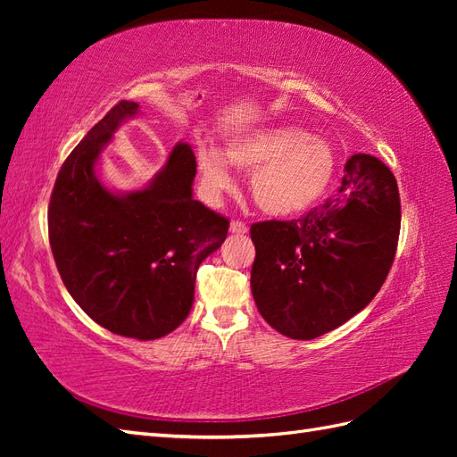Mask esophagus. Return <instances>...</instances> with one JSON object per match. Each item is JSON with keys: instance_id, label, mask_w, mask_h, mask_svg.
<instances>
[{"instance_id": "esophagus-1", "label": "esophagus", "mask_w": 457, "mask_h": 457, "mask_svg": "<svg viewBox=\"0 0 457 457\" xmlns=\"http://www.w3.org/2000/svg\"><path fill=\"white\" fill-rule=\"evenodd\" d=\"M230 232L232 234H245L247 232V225L244 223V220H232L230 223Z\"/></svg>"}]
</instances>
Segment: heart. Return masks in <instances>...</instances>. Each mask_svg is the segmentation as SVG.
Returning <instances> with one entry per match:
<instances>
[{"mask_svg": "<svg viewBox=\"0 0 457 457\" xmlns=\"http://www.w3.org/2000/svg\"><path fill=\"white\" fill-rule=\"evenodd\" d=\"M228 163L252 173L250 190L262 212L289 217L318 202L336 171L329 145L292 126H274L234 137L225 146ZM200 181L210 196L232 187L228 165L215 148L196 154Z\"/></svg>", "mask_w": 457, "mask_h": 457, "instance_id": "heart-1", "label": "heart"}]
</instances>
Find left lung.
Instances as JSON below:
<instances>
[{
  "label": "left lung",
  "instance_id": "left-lung-1",
  "mask_svg": "<svg viewBox=\"0 0 457 457\" xmlns=\"http://www.w3.org/2000/svg\"><path fill=\"white\" fill-rule=\"evenodd\" d=\"M334 198L294 220L252 225V294L282 336L314 339L361 312L381 289L396 253V179L370 154H354Z\"/></svg>",
  "mask_w": 457,
  "mask_h": 457
}]
</instances>
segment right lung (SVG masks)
<instances>
[{"label": "right lung", "mask_w": 457, "mask_h": 457, "mask_svg": "<svg viewBox=\"0 0 457 457\" xmlns=\"http://www.w3.org/2000/svg\"><path fill=\"white\" fill-rule=\"evenodd\" d=\"M139 104L120 101L71 152L53 187L49 244L61 278L96 324L150 341L181 326L202 261L219 250L228 219L192 198L196 156L177 143L141 188L114 195L95 175L101 150Z\"/></svg>", "instance_id": "1"}]
</instances>
